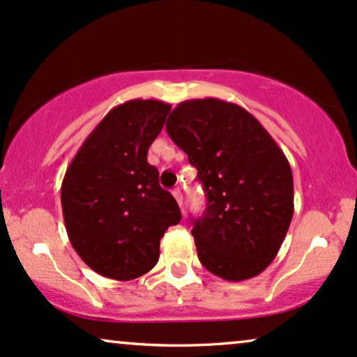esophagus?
<instances>
[{
  "label": "esophagus",
  "mask_w": 357,
  "mask_h": 357,
  "mask_svg": "<svg viewBox=\"0 0 357 357\" xmlns=\"http://www.w3.org/2000/svg\"><path fill=\"white\" fill-rule=\"evenodd\" d=\"M172 193H174V197H175V200H177V204H178L180 206H182V202H183V195H182V192H180V188H175V190H174V192H172Z\"/></svg>",
  "instance_id": "esophagus-1"
}]
</instances>
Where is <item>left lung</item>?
Instances as JSON below:
<instances>
[{
    "mask_svg": "<svg viewBox=\"0 0 357 357\" xmlns=\"http://www.w3.org/2000/svg\"><path fill=\"white\" fill-rule=\"evenodd\" d=\"M165 129L204 183L206 210L192 230L200 263L227 281L259 275L294 212L283 151L246 109L215 98L180 102Z\"/></svg>",
    "mask_w": 357,
    "mask_h": 357,
    "instance_id": "8db88e82",
    "label": "left lung"
}]
</instances>
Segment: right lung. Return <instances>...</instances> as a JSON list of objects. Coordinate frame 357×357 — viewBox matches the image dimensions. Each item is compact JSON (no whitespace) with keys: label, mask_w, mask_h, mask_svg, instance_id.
I'll return each mask as SVG.
<instances>
[{"label":"right lung","mask_w":357,"mask_h":357,"mask_svg":"<svg viewBox=\"0 0 357 357\" xmlns=\"http://www.w3.org/2000/svg\"><path fill=\"white\" fill-rule=\"evenodd\" d=\"M170 104L132 99L116 105L66 170L61 205L69 241L91 270L129 281L157 265L160 238L182 218L147 162Z\"/></svg>","instance_id":"right-lung-1"}]
</instances>
